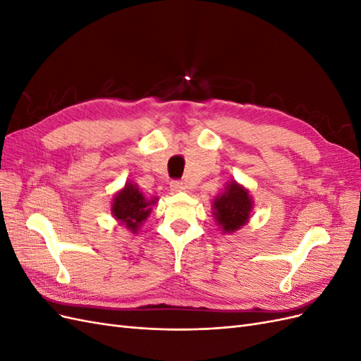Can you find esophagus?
<instances>
[{
	"mask_svg": "<svg viewBox=\"0 0 361 361\" xmlns=\"http://www.w3.org/2000/svg\"><path fill=\"white\" fill-rule=\"evenodd\" d=\"M170 187L173 191H185L187 190V183H185L183 180H173Z\"/></svg>",
	"mask_w": 361,
	"mask_h": 361,
	"instance_id": "obj_1",
	"label": "esophagus"
}]
</instances>
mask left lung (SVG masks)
Instances as JSON below:
<instances>
[{
  "instance_id": "1",
  "label": "left lung",
  "mask_w": 361,
  "mask_h": 361,
  "mask_svg": "<svg viewBox=\"0 0 361 361\" xmlns=\"http://www.w3.org/2000/svg\"><path fill=\"white\" fill-rule=\"evenodd\" d=\"M227 191L214 202V215L226 233H232L244 226L253 207L248 191L236 182L227 183Z\"/></svg>"
}]
</instances>
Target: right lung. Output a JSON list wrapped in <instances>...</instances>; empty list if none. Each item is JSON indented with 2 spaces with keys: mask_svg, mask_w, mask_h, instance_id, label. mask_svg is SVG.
I'll return each instance as SVG.
<instances>
[{
  "mask_svg": "<svg viewBox=\"0 0 361 361\" xmlns=\"http://www.w3.org/2000/svg\"><path fill=\"white\" fill-rule=\"evenodd\" d=\"M155 200H147L133 183L125 185L113 202V215L129 231H137L138 224L146 220Z\"/></svg>",
  "mask_w": 361,
  "mask_h": 361,
  "instance_id": "right-lung-1",
  "label": "right lung"
}]
</instances>
